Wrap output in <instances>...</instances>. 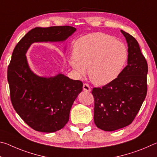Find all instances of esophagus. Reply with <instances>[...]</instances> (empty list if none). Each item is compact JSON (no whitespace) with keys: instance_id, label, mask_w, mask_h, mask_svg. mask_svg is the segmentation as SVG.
Here are the masks:
<instances>
[{"instance_id":"esophagus-1","label":"esophagus","mask_w":157,"mask_h":157,"mask_svg":"<svg viewBox=\"0 0 157 157\" xmlns=\"http://www.w3.org/2000/svg\"><path fill=\"white\" fill-rule=\"evenodd\" d=\"M83 89L84 90V91H86L87 92L91 91V87H90V86L88 84H83Z\"/></svg>"}]
</instances>
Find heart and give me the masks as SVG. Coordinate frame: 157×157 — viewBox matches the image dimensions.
<instances>
[{
    "mask_svg": "<svg viewBox=\"0 0 157 157\" xmlns=\"http://www.w3.org/2000/svg\"><path fill=\"white\" fill-rule=\"evenodd\" d=\"M73 55L68 63L78 75H84L86 68L93 83L105 85L120 75L128 57L123 42L109 34L96 33L77 39L73 45Z\"/></svg>",
    "mask_w": 157,
    "mask_h": 157,
    "instance_id": "b5f03b06",
    "label": "heart"
}]
</instances>
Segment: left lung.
<instances>
[{
	"label": "left lung",
	"mask_w": 157,
	"mask_h": 157,
	"mask_svg": "<svg viewBox=\"0 0 157 157\" xmlns=\"http://www.w3.org/2000/svg\"><path fill=\"white\" fill-rule=\"evenodd\" d=\"M121 33L128 44L127 65L118 78L102 87H94V123L98 128L115 131L131 124L147 95V63L139 43L131 34Z\"/></svg>",
	"instance_id": "left-lung-1"
}]
</instances>
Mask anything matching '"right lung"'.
Segmentation results:
<instances>
[{"label":"right lung","mask_w":157,"mask_h":157,"mask_svg":"<svg viewBox=\"0 0 157 157\" xmlns=\"http://www.w3.org/2000/svg\"><path fill=\"white\" fill-rule=\"evenodd\" d=\"M76 29L68 25L35 28L15 46L7 69V81L13 107L32 129L51 133L62 129L69 120L74 101L83 83L59 74L41 78L29 68L25 53L34 42L62 41Z\"/></svg>","instance_id":"1"}]
</instances>
